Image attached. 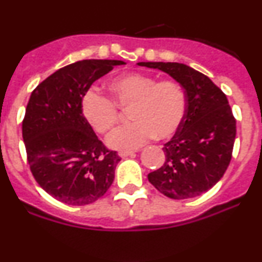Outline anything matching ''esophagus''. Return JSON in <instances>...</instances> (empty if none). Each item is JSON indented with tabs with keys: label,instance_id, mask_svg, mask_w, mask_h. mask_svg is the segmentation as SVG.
Segmentation results:
<instances>
[{
	"label": "esophagus",
	"instance_id": "obj_1",
	"mask_svg": "<svg viewBox=\"0 0 262 262\" xmlns=\"http://www.w3.org/2000/svg\"><path fill=\"white\" fill-rule=\"evenodd\" d=\"M135 154H134V151H121L119 152V156H121V158H128V156H134Z\"/></svg>",
	"mask_w": 262,
	"mask_h": 262
}]
</instances>
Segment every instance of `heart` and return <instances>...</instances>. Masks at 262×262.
Masks as SVG:
<instances>
[{
    "label": "heart",
    "mask_w": 262,
    "mask_h": 262,
    "mask_svg": "<svg viewBox=\"0 0 262 262\" xmlns=\"http://www.w3.org/2000/svg\"><path fill=\"white\" fill-rule=\"evenodd\" d=\"M114 101L132 107L133 123L114 130L107 145L114 150H134L150 139H169L182 124L186 112L185 92L175 81H158L143 74H125L110 82ZM83 118L97 133L106 134L118 121L112 101L95 90H87L81 100Z\"/></svg>",
    "instance_id": "b5f03b06"
}]
</instances>
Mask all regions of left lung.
Returning a JSON list of instances; mask_svg holds the SVG:
<instances>
[{
    "label": "left lung",
    "mask_w": 262,
    "mask_h": 262,
    "mask_svg": "<svg viewBox=\"0 0 262 262\" xmlns=\"http://www.w3.org/2000/svg\"><path fill=\"white\" fill-rule=\"evenodd\" d=\"M185 90L186 112L172 139L164 145L166 161L148 175L154 187L172 200L201 196L227 171L233 152L236 122L223 91L208 76L180 62L149 61Z\"/></svg>",
    "instance_id": "8db88e82"
}]
</instances>
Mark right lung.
I'll return each instance as SVG.
<instances>
[{
    "label": "right lung",
    "instance_id": "add662e5",
    "mask_svg": "<svg viewBox=\"0 0 262 262\" xmlns=\"http://www.w3.org/2000/svg\"><path fill=\"white\" fill-rule=\"evenodd\" d=\"M124 64L81 60L59 69L32 92L22 124L27 158L35 181L60 202L86 206L112 185L121 158L83 118L81 100L96 80Z\"/></svg>",
    "mask_w": 262,
    "mask_h": 262
}]
</instances>
